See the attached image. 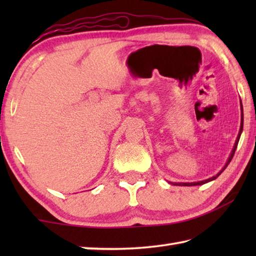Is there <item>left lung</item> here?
Listing matches in <instances>:
<instances>
[{"label": "left lung", "mask_w": 256, "mask_h": 256, "mask_svg": "<svg viewBox=\"0 0 256 256\" xmlns=\"http://www.w3.org/2000/svg\"><path fill=\"white\" fill-rule=\"evenodd\" d=\"M242 125H244V114H242V100H240V132H238V136H237V138H236L235 144H234V146H232V152H230V154H229V157H228V159H227L226 164H224V166L222 167V170H220V172H219L218 174H216V175L212 176V177H210V178L204 180L192 182V183H172V182H170V184H172V185H178V186H196V185H203V184H206V183H209V182H211V180H214L216 178V177H218L220 174H222V172L224 170H226L227 166H228V164H229V162H232V157H234V154H235L236 148H237L238 141H240V134H242Z\"/></svg>", "instance_id": "left-lung-1"}]
</instances>
